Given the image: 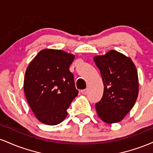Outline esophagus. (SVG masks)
<instances>
[{"label": "esophagus", "mask_w": 153, "mask_h": 153, "mask_svg": "<svg viewBox=\"0 0 153 153\" xmlns=\"http://www.w3.org/2000/svg\"><path fill=\"white\" fill-rule=\"evenodd\" d=\"M80 92H81V94L85 95V94H87V92H88V89H83V90L80 91Z\"/></svg>", "instance_id": "esophagus-1"}]
</instances>
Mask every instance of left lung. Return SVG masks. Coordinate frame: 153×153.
I'll list each match as a JSON object with an SVG mask.
<instances>
[{
	"instance_id": "1",
	"label": "left lung",
	"mask_w": 153,
	"mask_h": 153,
	"mask_svg": "<svg viewBox=\"0 0 153 153\" xmlns=\"http://www.w3.org/2000/svg\"><path fill=\"white\" fill-rule=\"evenodd\" d=\"M101 72L103 94L96 103L98 115L106 123L120 122L134 106L137 99V71L130 58L111 50L105 55L94 57Z\"/></svg>"
}]
</instances>
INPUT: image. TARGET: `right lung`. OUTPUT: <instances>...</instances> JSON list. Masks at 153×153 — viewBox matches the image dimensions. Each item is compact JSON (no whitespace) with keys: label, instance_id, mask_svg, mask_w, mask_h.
<instances>
[{"label":"right lung","instance_id":"add662e5","mask_svg":"<svg viewBox=\"0 0 153 153\" xmlns=\"http://www.w3.org/2000/svg\"><path fill=\"white\" fill-rule=\"evenodd\" d=\"M74 57L64 51L46 49L39 52L26 69L24 93L34 115L44 124L62 122L78 94L69 70Z\"/></svg>","mask_w":153,"mask_h":153}]
</instances>
